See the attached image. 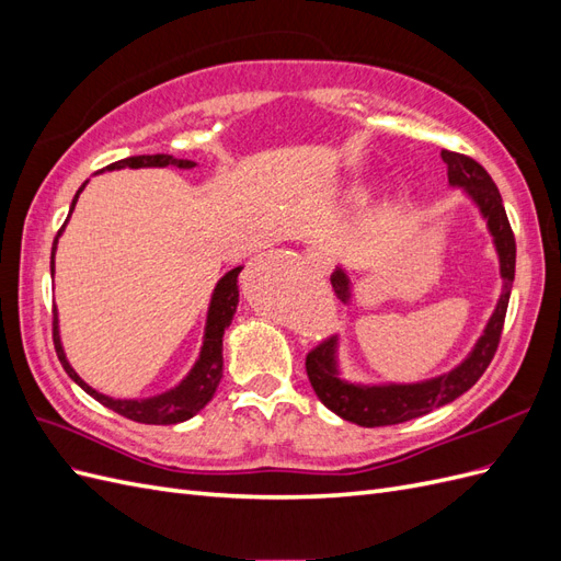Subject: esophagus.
<instances>
[{
	"label": "esophagus",
	"mask_w": 561,
	"mask_h": 561,
	"mask_svg": "<svg viewBox=\"0 0 561 561\" xmlns=\"http://www.w3.org/2000/svg\"><path fill=\"white\" fill-rule=\"evenodd\" d=\"M307 264H309L311 268L320 271V274H325V271H328V260L322 257V252H318V250H309V252H307Z\"/></svg>",
	"instance_id": "esophagus-1"
}]
</instances>
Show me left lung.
I'll return each mask as SVG.
<instances>
[{"mask_svg": "<svg viewBox=\"0 0 561 561\" xmlns=\"http://www.w3.org/2000/svg\"><path fill=\"white\" fill-rule=\"evenodd\" d=\"M443 161L447 163L449 184L463 186L468 196L474 201V206L480 208L482 217L486 219L491 236H494V245L501 262L503 293L496 304L494 316L486 322L484 334L478 339V344H474L468 358L451 371H447V375L428 381L390 386L348 383L344 379H339L334 336L311 348L307 355V375L320 402L336 416H342L344 421L351 423H358V426L365 428L393 426V423H404L433 412L435 407L454 402L458 396H463L468 388L478 383L489 363L494 360V353L501 342L507 301H511V290L515 280V233L511 229V222H507L503 198L496 190V184L484 168L474 159L449 149H443ZM330 283L336 299L348 304L351 283L342 268L334 271L330 276Z\"/></svg>", "mask_w": 561, "mask_h": 561, "instance_id": "8db88e82", "label": "left lung"}]
</instances>
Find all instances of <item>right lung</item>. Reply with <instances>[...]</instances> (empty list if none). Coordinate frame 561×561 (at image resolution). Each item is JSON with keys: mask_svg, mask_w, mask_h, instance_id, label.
I'll return each instance as SVG.
<instances>
[{"mask_svg": "<svg viewBox=\"0 0 561 561\" xmlns=\"http://www.w3.org/2000/svg\"><path fill=\"white\" fill-rule=\"evenodd\" d=\"M165 165L194 168L196 163L184 161V159H173L171 154H151V157L147 154V157H128L122 161H114L105 168V171H116V168H165ZM83 186H87V182L79 186L70 213L75 210V203H77L79 194L83 192ZM65 225H67V219H65ZM65 225L60 227L58 236L62 233ZM58 236L54 241V248H50V274H54V254H56V245H58ZM241 268L243 266L231 268L229 274L217 283L215 293H213V301H210L206 336H203L201 355L190 375H186L175 388L165 390V393H161V396L147 398V400H114V398L98 393V390H93L87 381H81V377L70 367V363H67L65 351L60 346V336H58V313L54 311V346H56L62 369L70 375V379H75L83 390H87L91 398H95L100 404L110 407V410H114L116 414H122L130 421L151 423V426H171V423H182L186 419H192L213 400L217 383H219V379H222V336H225V330L231 325L236 307H239V285H236V280H239Z\"/></svg>", "mask_w": 561, "mask_h": 561, "instance_id": "1", "label": "right lung"}]
</instances>
